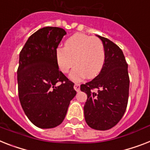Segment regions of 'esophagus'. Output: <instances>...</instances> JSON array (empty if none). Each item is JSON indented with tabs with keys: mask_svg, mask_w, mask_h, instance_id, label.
<instances>
[{
	"mask_svg": "<svg viewBox=\"0 0 150 150\" xmlns=\"http://www.w3.org/2000/svg\"><path fill=\"white\" fill-rule=\"evenodd\" d=\"M74 88L75 89V91H77V92H79V90H80V85L78 83H75V85H74Z\"/></svg>",
	"mask_w": 150,
	"mask_h": 150,
	"instance_id": "34e87169",
	"label": "esophagus"
}]
</instances>
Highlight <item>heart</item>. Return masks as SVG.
Segmentation results:
<instances>
[{
	"label": "heart",
	"instance_id": "obj_1",
	"mask_svg": "<svg viewBox=\"0 0 150 150\" xmlns=\"http://www.w3.org/2000/svg\"><path fill=\"white\" fill-rule=\"evenodd\" d=\"M58 68L67 73L76 63L70 73V78L79 81L86 75L92 79L99 74L105 62V49L100 39L78 33L67 39L64 47L56 50Z\"/></svg>",
	"mask_w": 150,
	"mask_h": 150
}]
</instances>
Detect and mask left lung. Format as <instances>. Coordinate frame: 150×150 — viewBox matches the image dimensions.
<instances>
[{"mask_svg": "<svg viewBox=\"0 0 150 150\" xmlns=\"http://www.w3.org/2000/svg\"><path fill=\"white\" fill-rule=\"evenodd\" d=\"M97 37L105 49L104 66L94 79L81 84L80 88L87 94L84 115L88 126L96 130H107L115 126L126 112L129 77L121 48L106 38ZM95 89L98 91L95 92Z\"/></svg>", "mask_w": 150, "mask_h": 150, "instance_id": "left-lung-1", "label": "left lung"}]
</instances>
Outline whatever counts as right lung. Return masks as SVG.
I'll return each mask as SVG.
<instances>
[{"instance_id": "1", "label": "right lung", "mask_w": 150, "mask_h": 150, "mask_svg": "<svg viewBox=\"0 0 150 150\" xmlns=\"http://www.w3.org/2000/svg\"><path fill=\"white\" fill-rule=\"evenodd\" d=\"M65 35L57 27L39 29L29 37L19 55L21 105L29 120L41 129L60 125L76 95L74 83L59 70L56 60V50Z\"/></svg>"}]
</instances>
